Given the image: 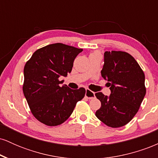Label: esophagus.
Segmentation results:
<instances>
[{"label":"esophagus","instance_id":"obj_1","mask_svg":"<svg viewBox=\"0 0 158 158\" xmlns=\"http://www.w3.org/2000/svg\"><path fill=\"white\" fill-rule=\"evenodd\" d=\"M85 97L88 99H92L94 98H95V93H94L93 91L90 90L89 89H86V92H85Z\"/></svg>","mask_w":158,"mask_h":158}]
</instances>
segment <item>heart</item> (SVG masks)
<instances>
[{
	"instance_id": "obj_1",
	"label": "heart",
	"mask_w": 158,
	"mask_h": 158,
	"mask_svg": "<svg viewBox=\"0 0 158 158\" xmlns=\"http://www.w3.org/2000/svg\"><path fill=\"white\" fill-rule=\"evenodd\" d=\"M97 53H98V52H97Z\"/></svg>"
}]
</instances>
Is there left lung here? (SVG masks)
<instances>
[{"instance_id": "1", "label": "left lung", "mask_w": 158, "mask_h": 158, "mask_svg": "<svg viewBox=\"0 0 158 158\" xmlns=\"http://www.w3.org/2000/svg\"><path fill=\"white\" fill-rule=\"evenodd\" d=\"M101 74L108 81L110 94L96 93L101 102L96 116L108 126L122 127L137 113L146 95L144 73L129 53L113 50L105 52Z\"/></svg>"}]
</instances>
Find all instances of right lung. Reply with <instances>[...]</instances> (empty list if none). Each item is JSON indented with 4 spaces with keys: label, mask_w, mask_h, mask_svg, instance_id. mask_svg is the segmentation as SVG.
<instances>
[{
    "label": "right lung",
    "mask_w": 158,
    "mask_h": 158,
    "mask_svg": "<svg viewBox=\"0 0 158 158\" xmlns=\"http://www.w3.org/2000/svg\"><path fill=\"white\" fill-rule=\"evenodd\" d=\"M82 49L61 43L47 45L32 54L23 69V92L30 110L39 122L48 126L61 124L73 113L85 89L73 90L59 77L68 76Z\"/></svg>",
    "instance_id": "1"
}]
</instances>
